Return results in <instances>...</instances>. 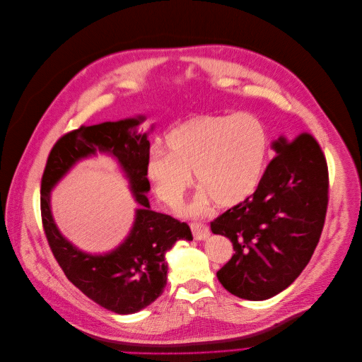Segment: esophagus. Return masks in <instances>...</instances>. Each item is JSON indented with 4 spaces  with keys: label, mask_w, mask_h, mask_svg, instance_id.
<instances>
[{
    "label": "esophagus",
    "mask_w": 362,
    "mask_h": 362,
    "mask_svg": "<svg viewBox=\"0 0 362 362\" xmlns=\"http://www.w3.org/2000/svg\"><path fill=\"white\" fill-rule=\"evenodd\" d=\"M190 227H192V231H193V235L196 240H204V238H208L211 234L209 227L203 222H197V221L192 222Z\"/></svg>",
    "instance_id": "1"
}]
</instances>
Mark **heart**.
I'll list each match as a JSON object with an SVG mask.
<instances>
[{
  "instance_id": "b5f03b06",
  "label": "heart",
  "mask_w": 362,
  "mask_h": 362,
  "mask_svg": "<svg viewBox=\"0 0 362 362\" xmlns=\"http://www.w3.org/2000/svg\"><path fill=\"white\" fill-rule=\"evenodd\" d=\"M269 144L265 122L253 113L197 115L168 132L166 153L151 154L147 175L158 197L169 206L181 203L194 172L203 192L190 214H202L211 200L231 208L259 185Z\"/></svg>"
}]
</instances>
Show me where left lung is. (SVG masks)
<instances>
[{
    "label": "left lung",
    "instance_id": "obj_1",
    "mask_svg": "<svg viewBox=\"0 0 362 362\" xmlns=\"http://www.w3.org/2000/svg\"><path fill=\"white\" fill-rule=\"evenodd\" d=\"M255 193L211 222L228 237L234 253L216 277L231 295L265 300L293 283L320 242L327 204L329 168L311 134L272 144Z\"/></svg>",
    "mask_w": 362,
    "mask_h": 362
}]
</instances>
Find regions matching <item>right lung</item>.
Listing matches in <instances>:
<instances>
[{
  "mask_svg": "<svg viewBox=\"0 0 362 362\" xmlns=\"http://www.w3.org/2000/svg\"><path fill=\"white\" fill-rule=\"evenodd\" d=\"M144 116L79 127L64 134L51 148L41 180L42 227L57 264L67 280L85 296L116 314H134L156 300L166 286L165 253L178 240H193L190 227L165 214L150 211L147 162L150 143L139 125ZM109 152L127 172L136 199L134 227L126 242L107 255H88L74 248L59 234L50 216L49 192L78 160Z\"/></svg>",
  "mask_w": 362,
  "mask_h": 362,
  "instance_id": "add662e5",
  "label": "right lung"
}]
</instances>
